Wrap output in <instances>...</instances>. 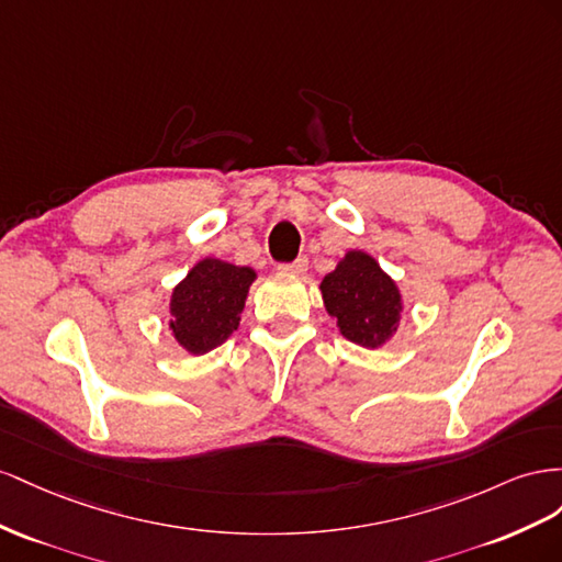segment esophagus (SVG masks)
<instances>
[{"label": "esophagus", "mask_w": 562, "mask_h": 562, "mask_svg": "<svg viewBox=\"0 0 562 562\" xmlns=\"http://www.w3.org/2000/svg\"><path fill=\"white\" fill-rule=\"evenodd\" d=\"M280 270L282 272H290V276H306L308 259H306V256H299V259L292 261V263H282Z\"/></svg>", "instance_id": "esophagus-1"}]
</instances>
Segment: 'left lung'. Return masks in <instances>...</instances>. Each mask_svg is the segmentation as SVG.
<instances>
[{"instance_id": "8db88e82", "label": "left lung", "mask_w": 562, "mask_h": 562, "mask_svg": "<svg viewBox=\"0 0 562 562\" xmlns=\"http://www.w3.org/2000/svg\"><path fill=\"white\" fill-rule=\"evenodd\" d=\"M319 294L346 339L372 350L393 339L405 311L397 282L362 249L341 256L319 282Z\"/></svg>"}]
</instances>
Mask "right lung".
<instances>
[{"label": "right lung", "mask_w": 562, "mask_h": 562, "mask_svg": "<svg viewBox=\"0 0 562 562\" xmlns=\"http://www.w3.org/2000/svg\"><path fill=\"white\" fill-rule=\"evenodd\" d=\"M254 280L256 270L249 266L214 256L198 261L169 299L173 341L190 356H204L221 346L239 327V313L245 311Z\"/></svg>", "instance_id": "right-lung-1"}]
</instances>
